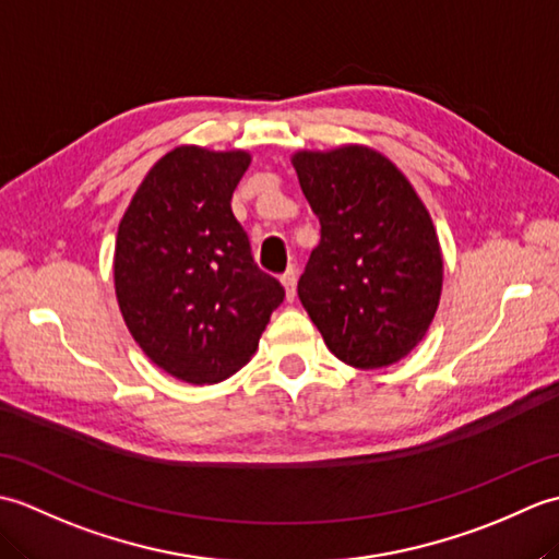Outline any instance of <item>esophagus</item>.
I'll return each instance as SVG.
<instances>
[{"label": "esophagus", "instance_id": "esophagus-1", "mask_svg": "<svg viewBox=\"0 0 559 559\" xmlns=\"http://www.w3.org/2000/svg\"><path fill=\"white\" fill-rule=\"evenodd\" d=\"M295 281H298V271H295V266H290V269L281 276V283H283V288H286V298H288V300L295 298Z\"/></svg>", "mask_w": 559, "mask_h": 559}]
</instances>
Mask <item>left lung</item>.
I'll return each instance as SVG.
<instances>
[{"label": "left lung", "instance_id": "8db88e82", "mask_svg": "<svg viewBox=\"0 0 559 559\" xmlns=\"http://www.w3.org/2000/svg\"><path fill=\"white\" fill-rule=\"evenodd\" d=\"M293 168L322 225L298 283L302 307L338 360L360 370L399 362L427 334L442 295L430 213L374 148L298 151Z\"/></svg>", "mask_w": 559, "mask_h": 559}]
</instances>
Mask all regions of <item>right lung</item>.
Masks as SVG:
<instances>
[{
    "mask_svg": "<svg viewBox=\"0 0 559 559\" xmlns=\"http://www.w3.org/2000/svg\"><path fill=\"white\" fill-rule=\"evenodd\" d=\"M247 151L177 146L129 201L115 242V293L129 334L160 370L218 384L259 348L286 298L259 271L230 199Z\"/></svg>",
    "mask_w": 559,
    "mask_h": 559,
    "instance_id": "obj_1",
    "label": "right lung"
}]
</instances>
